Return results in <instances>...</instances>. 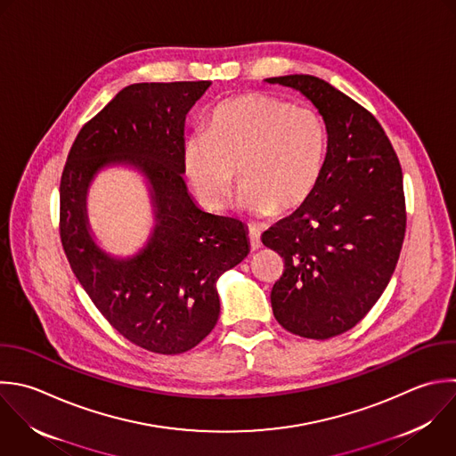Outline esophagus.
Wrapping results in <instances>:
<instances>
[{
  "label": "esophagus",
  "instance_id": "1",
  "mask_svg": "<svg viewBox=\"0 0 456 456\" xmlns=\"http://www.w3.org/2000/svg\"><path fill=\"white\" fill-rule=\"evenodd\" d=\"M249 242H251V249H260L262 248V240H260V232L255 228H249Z\"/></svg>",
  "mask_w": 456,
  "mask_h": 456
}]
</instances>
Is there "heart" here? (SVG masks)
I'll return each instance as SVG.
<instances>
[{
    "label": "heart",
    "mask_w": 456,
    "mask_h": 456,
    "mask_svg": "<svg viewBox=\"0 0 456 456\" xmlns=\"http://www.w3.org/2000/svg\"><path fill=\"white\" fill-rule=\"evenodd\" d=\"M326 128L319 112L267 94H244L214 109L207 130L182 148V167L198 201L223 212L237 175V208L262 219L305 205L322 176Z\"/></svg>",
    "instance_id": "heart-1"
}]
</instances>
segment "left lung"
<instances>
[{
    "mask_svg": "<svg viewBox=\"0 0 456 456\" xmlns=\"http://www.w3.org/2000/svg\"><path fill=\"white\" fill-rule=\"evenodd\" d=\"M265 82L299 91L328 134L317 189L262 235L285 260L271 290L276 321L324 340L363 319L390 281L406 226L403 173L374 116L328 82L310 75Z\"/></svg>",
    "mask_w": 456,
    "mask_h": 456,
    "instance_id": "left-lung-1",
    "label": "left lung"
}]
</instances>
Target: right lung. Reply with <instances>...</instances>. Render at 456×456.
Segmentation results:
<instances>
[{
	"instance_id": "1",
	"label": "right lung",
	"mask_w": 456,
	"mask_h": 456,
	"mask_svg": "<svg viewBox=\"0 0 456 456\" xmlns=\"http://www.w3.org/2000/svg\"><path fill=\"white\" fill-rule=\"evenodd\" d=\"M212 82L134 84L78 134L61 180V239L103 317L160 354L198 346L219 319L217 280L249 253L244 224L198 207L183 180L185 118ZM128 167L144 178L156 224L130 257L105 252L86 214L94 178Z\"/></svg>"
}]
</instances>
